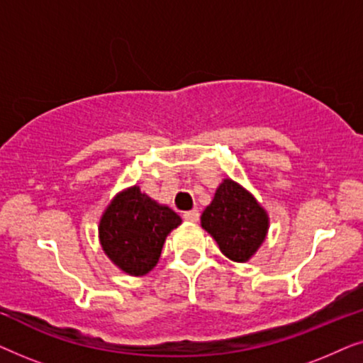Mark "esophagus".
I'll list each match as a JSON object with an SVG mask.
<instances>
[{
	"label": "esophagus",
	"instance_id": "obj_1",
	"mask_svg": "<svg viewBox=\"0 0 363 363\" xmlns=\"http://www.w3.org/2000/svg\"><path fill=\"white\" fill-rule=\"evenodd\" d=\"M198 218H200V213H198V210H190V211L183 213V220L188 223H196Z\"/></svg>",
	"mask_w": 363,
	"mask_h": 363
}]
</instances>
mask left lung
I'll use <instances>...</instances> for the list:
<instances>
[{"label":"left lung","mask_w":363,"mask_h":363,"mask_svg":"<svg viewBox=\"0 0 363 363\" xmlns=\"http://www.w3.org/2000/svg\"><path fill=\"white\" fill-rule=\"evenodd\" d=\"M201 228L235 262L250 261L266 240L269 218L240 183L225 178L201 215Z\"/></svg>","instance_id":"left-lung-1"}]
</instances>
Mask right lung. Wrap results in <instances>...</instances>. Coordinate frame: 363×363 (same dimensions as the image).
<instances>
[{
  "instance_id": "obj_1",
  "label": "right lung",
  "mask_w": 363,
  "mask_h": 363,
  "mask_svg": "<svg viewBox=\"0 0 363 363\" xmlns=\"http://www.w3.org/2000/svg\"><path fill=\"white\" fill-rule=\"evenodd\" d=\"M182 218L137 185L118 193L99 223V240L108 259L130 276H143L160 259L163 242Z\"/></svg>"
}]
</instances>
